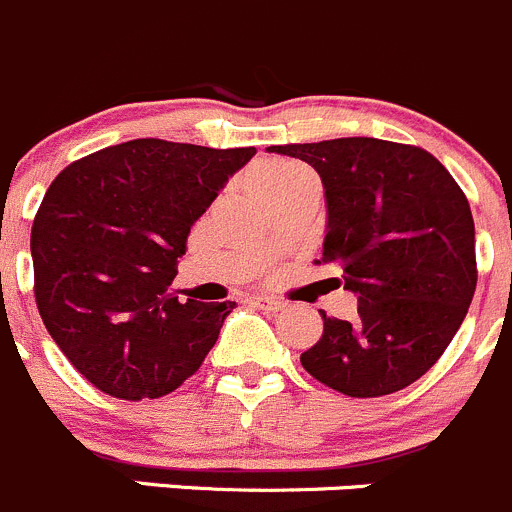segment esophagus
I'll return each instance as SVG.
<instances>
[{"label":"esophagus","mask_w":512,"mask_h":512,"mask_svg":"<svg viewBox=\"0 0 512 512\" xmlns=\"http://www.w3.org/2000/svg\"><path fill=\"white\" fill-rule=\"evenodd\" d=\"M248 304L256 306V309H261V311H281V309H284V301L269 299V296H251V299H248Z\"/></svg>","instance_id":"34e87169"}]
</instances>
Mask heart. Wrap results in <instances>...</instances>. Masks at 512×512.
I'll list each match as a JSON object with an SVG mask.
<instances>
[{
	"mask_svg": "<svg viewBox=\"0 0 512 512\" xmlns=\"http://www.w3.org/2000/svg\"><path fill=\"white\" fill-rule=\"evenodd\" d=\"M248 188L264 201V206L289 196L296 188L314 180V175L301 163L289 158H264L253 165L246 175Z\"/></svg>",
	"mask_w": 512,
	"mask_h": 512,
	"instance_id": "obj_1",
	"label": "heart"
}]
</instances>
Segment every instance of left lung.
Returning a JSON list of instances; mask_svg holds the SVG:
<instances>
[{
    "mask_svg": "<svg viewBox=\"0 0 512 512\" xmlns=\"http://www.w3.org/2000/svg\"><path fill=\"white\" fill-rule=\"evenodd\" d=\"M309 163L326 193L324 264L344 271L357 319L326 316L301 367L347 397H382L420 379L452 342L475 286V223L445 165L377 138L271 145Z\"/></svg>",
    "mask_w": 512,
    "mask_h": 512,
    "instance_id": "obj_1",
    "label": "left lung"
}]
</instances>
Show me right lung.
<instances>
[{
  "label": "right lung",
  "mask_w": 512,
  "mask_h": 512,
  "mask_svg": "<svg viewBox=\"0 0 512 512\" xmlns=\"http://www.w3.org/2000/svg\"><path fill=\"white\" fill-rule=\"evenodd\" d=\"M256 148L138 138L67 165L34 216V299L100 392L155 399L198 372L236 301L170 294L188 233Z\"/></svg>",
  "instance_id": "right-lung-1"
}]
</instances>
